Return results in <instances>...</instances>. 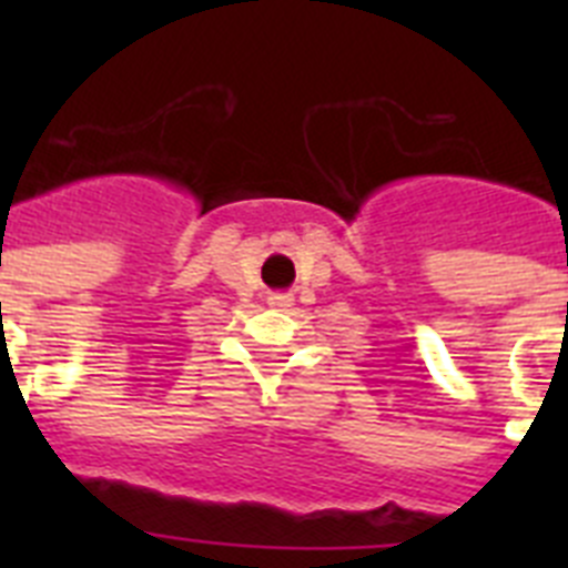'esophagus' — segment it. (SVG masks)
Masks as SVG:
<instances>
[{
	"label": "esophagus",
	"mask_w": 568,
	"mask_h": 568,
	"mask_svg": "<svg viewBox=\"0 0 568 568\" xmlns=\"http://www.w3.org/2000/svg\"><path fill=\"white\" fill-rule=\"evenodd\" d=\"M270 304H273V307L287 310V307H293V298H290V295H273V298H270Z\"/></svg>",
	"instance_id": "obj_1"
}]
</instances>
